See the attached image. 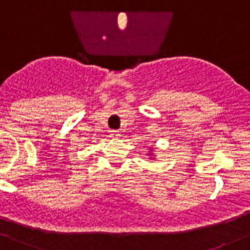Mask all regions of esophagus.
I'll use <instances>...</instances> for the list:
<instances>
[{"instance_id": "34e87169", "label": "esophagus", "mask_w": 250, "mask_h": 250, "mask_svg": "<svg viewBox=\"0 0 250 250\" xmlns=\"http://www.w3.org/2000/svg\"><path fill=\"white\" fill-rule=\"evenodd\" d=\"M120 136V132L119 131H117V130H112V131H109V137L110 138H118Z\"/></svg>"}]
</instances>
